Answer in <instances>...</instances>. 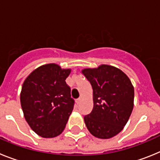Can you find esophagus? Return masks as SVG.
<instances>
[{
	"label": "esophagus",
	"instance_id": "1",
	"mask_svg": "<svg viewBox=\"0 0 160 160\" xmlns=\"http://www.w3.org/2000/svg\"><path fill=\"white\" fill-rule=\"evenodd\" d=\"M81 101H82V97H80V98H78L77 100H76V102H77L78 104H79V103L81 102Z\"/></svg>",
	"mask_w": 160,
	"mask_h": 160
}]
</instances>
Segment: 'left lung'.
<instances>
[{
  "instance_id": "left-lung-1",
  "label": "left lung",
  "mask_w": 160,
  "mask_h": 160,
  "mask_svg": "<svg viewBox=\"0 0 160 160\" xmlns=\"http://www.w3.org/2000/svg\"><path fill=\"white\" fill-rule=\"evenodd\" d=\"M93 89L94 107L84 117L87 129L102 139L118 135L127 124L134 107V87L118 68L101 65L82 70Z\"/></svg>"
}]
</instances>
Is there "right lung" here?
Instances as JSON below:
<instances>
[{
  "instance_id": "obj_1",
  "label": "right lung",
  "mask_w": 160,
  "mask_h": 160,
  "mask_svg": "<svg viewBox=\"0 0 160 160\" xmlns=\"http://www.w3.org/2000/svg\"><path fill=\"white\" fill-rule=\"evenodd\" d=\"M70 69L55 63L43 65L24 81L20 99L26 122L43 138H53L64 131L74 101L66 79Z\"/></svg>"
}]
</instances>
